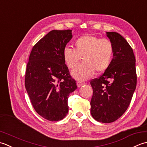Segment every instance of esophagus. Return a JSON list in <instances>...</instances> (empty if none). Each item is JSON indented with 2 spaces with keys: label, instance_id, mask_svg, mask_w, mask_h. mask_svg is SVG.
I'll return each instance as SVG.
<instances>
[{
  "label": "esophagus",
  "instance_id": "1",
  "mask_svg": "<svg viewBox=\"0 0 147 147\" xmlns=\"http://www.w3.org/2000/svg\"><path fill=\"white\" fill-rule=\"evenodd\" d=\"M85 84H86V82H82V81H77V85L78 87H79H79H81Z\"/></svg>",
  "mask_w": 147,
  "mask_h": 147
}]
</instances>
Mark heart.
Listing matches in <instances>:
<instances>
[{
    "instance_id": "1",
    "label": "heart",
    "mask_w": 147,
    "mask_h": 147,
    "mask_svg": "<svg viewBox=\"0 0 147 147\" xmlns=\"http://www.w3.org/2000/svg\"><path fill=\"white\" fill-rule=\"evenodd\" d=\"M113 55L112 43L107 38L93 35L82 36L74 42V49L66 47L63 51L67 67L73 69L81 60L84 61L71 71L72 76L79 80H86L95 73L107 70Z\"/></svg>"
}]
</instances>
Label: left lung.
I'll list each match as a JSON object with an SVG mask.
<instances>
[{
  "mask_svg": "<svg viewBox=\"0 0 147 147\" xmlns=\"http://www.w3.org/2000/svg\"><path fill=\"white\" fill-rule=\"evenodd\" d=\"M113 46L111 64L98 79L91 80L93 94L91 113L96 121L110 123L124 114L136 87V59L126 40L117 32H107Z\"/></svg>",
  "mask_w": 147,
  "mask_h": 147,
  "instance_id": "8db88e82",
  "label": "left lung"
}]
</instances>
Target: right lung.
Here are the masks:
<instances>
[{"label":"right lung","instance_id":"right-lung-1","mask_svg":"<svg viewBox=\"0 0 147 147\" xmlns=\"http://www.w3.org/2000/svg\"><path fill=\"white\" fill-rule=\"evenodd\" d=\"M71 38V30L49 32L33 47L26 66L25 84L32 106L50 121L65 117L68 96L77 88L63 56Z\"/></svg>","mask_w":147,"mask_h":147}]
</instances>
